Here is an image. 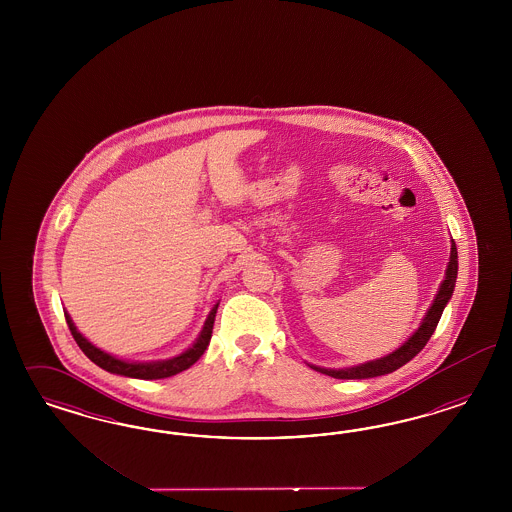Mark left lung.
Here are the masks:
<instances>
[{
  "label": "left lung",
  "mask_w": 512,
  "mask_h": 512,
  "mask_svg": "<svg viewBox=\"0 0 512 512\" xmlns=\"http://www.w3.org/2000/svg\"><path fill=\"white\" fill-rule=\"evenodd\" d=\"M456 274H458V251H456V244L452 240L447 274H445V279L439 287V293L435 296L434 304L426 313L419 330L409 340L405 341L400 349H396L388 357L372 360V362L360 364L355 368H345V370H326V368H315V366H311V368H315L317 372L325 373V375H330V377H336V379H368V377H379V375H385V373L396 372L398 368H402L403 364H407L411 358L417 357L420 351L424 349V345L432 338L435 326L441 319V313L445 310V306H447V302L452 296V291H454Z\"/></svg>",
  "instance_id": "left-lung-1"
}]
</instances>
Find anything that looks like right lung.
I'll use <instances>...</instances> for the list:
<instances>
[{"label": "right lung", "mask_w": 512, "mask_h": 512, "mask_svg": "<svg viewBox=\"0 0 512 512\" xmlns=\"http://www.w3.org/2000/svg\"><path fill=\"white\" fill-rule=\"evenodd\" d=\"M216 313L217 306L214 310L210 311L199 340L195 341L193 347H189L186 353H182L180 357L165 360V362H148V364L124 362V360L110 357L107 353H103L101 349L93 347L92 343L78 332L67 313H65V321H67L69 330H71L73 338L77 341L78 347L82 349V353L90 358L93 364H97L99 368H103V370H107L110 373L125 375V377H135V379H165V377H171V375H176V373L184 372L187 368H191L202 357V353L206 351L210 338H212V328H214V321H216Z\"/></svg>", "instance_id": "1"}]
</instances>
